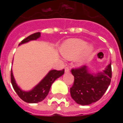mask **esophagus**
Returning a JSON list of instances; mask_svg holds the SVG:
<instances>
[{
    "label": "esophagus",
    "mask_w": 123,
    "mask_h": 123,
    "mask_svg": "<svg viewBox=\"0 0 123 123\" xmlns=\"http://www.w3.org/2000/svg\"><path fill=\"white\" fill-rule=\"evenodd\" d=\"M64 70H65V72H70V68L68 67H65L64 68Z\"/></svg>",
    "instance_id": "obj_1"
}]
</instances>
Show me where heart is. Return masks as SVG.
<instances>
[{
  "instance_id": "heart-1",
  "label": "heart",
  "mask_w": 123,
  "mask_h": 123,
  "mask_svg": "<svg viewBox=\"0 0 123 123\" xmlns=\"http://www.w3.org/2000/svg\"><path fill=\"white\" fill-rule=\"evenodd\" d=\"M93 51L91 45H87L85 41L80 39H70L66 41L61 48L62 56L68 60H72L78 56V63L82 64L90 56Z\"/></svg>"
}]
</instances>
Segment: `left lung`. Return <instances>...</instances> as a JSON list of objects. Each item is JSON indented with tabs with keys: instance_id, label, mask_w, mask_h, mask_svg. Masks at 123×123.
Returning <instances> with one entry per match:
<instances>
[{
	"instance_id": "1",
	"label": "left lung",
	"mask_w": 123,
	"mask_h": 123,
	"mask_svg": "<svg viewBox=\"0 0 123 123\" xmlns=\"http://www.w3.org/2000/svg\"><path fill=\"white\" fill-rule=\"evenodd\" d=\"M74 81L70 89L74 100L81 105H87L99 100L111 83L112 77L111 63L103 72L92 74L86 66L72 68Z\"/></svg>"
}]
</instances>
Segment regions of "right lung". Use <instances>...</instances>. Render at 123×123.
<instances>
[{
  "label": "right lung",
  "instance_id": "obj_1",
  "mask_svg": "<svg viewBox=\"0 0 123 123\" xmlns=\"http://www.w3.org/2000/svg\"><path fill=\"white\" fill-rule=\"evenodd\" d=\"M40 36L41 33L39 32L33 33L22 41L21 43H19V45H22L23 43H27L30 41L36 40ZM64 73V69L62 70H52L51 71H49L48 74L46 75L45 77L37 85L35 86V88H33L29 92L22 91L18 86L14 80V78L13 76L12 70H11V74H10L11 77L10 78H11V83H12L13 88L18 95L25 102L30 103H35L40 102L46 98V96L48 95L49 92L52 84L55 82V80L60 76H61Z\"/></svg>",
  "mask_w": 123,
  "mask_h": 123
}]
</instances>
